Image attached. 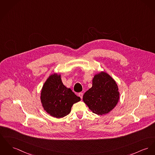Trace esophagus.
Returning <instances> with one entry per match:
<instances>
[{
  "label": "esophagus",
  "mask_w": 155,
  "mask_h": 155,
  "mask_svg": "<svg viewBox=\"0 0 155 155\" xmlns=\"http://www.w3.org/2000/svg\"><path fill=\"white\" fill-rule=\"evenodd\" d=\"M78 95H79V96L81 98V99H82L83 98V93L82 92H80V93H79L78 94Z\"/></svg>",
  "instance_id": "esophagus-1"
}]
</instances>
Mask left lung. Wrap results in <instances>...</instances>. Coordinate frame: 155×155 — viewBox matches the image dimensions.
Masks as SVG:
<instances>
[{
  "instance_id": "left-lung-1",
  "label": "left lung",
  "mask_w": 155,
  "mask_h": 155,
  "mask_svg": "<svg viewBox=\"0 0 155 155\" xmlns=\"http://www.w3.org/2000/svg\"><path fill=\"white\" fill-rule=\"evenodd\" d=\"M120 93L117 83L107 73L101 72L94 75L92 87L86 91L83 101L94 114H108L116 106Z\"/></svg>"
}]
</instances>
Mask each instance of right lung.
<instances>
[{
  "label": "right lung",
  "instance_id": "add662e5",
  "mask_svg": "<svg viewBox=\"0 0 155 155\" xmlns=\"http://www.w3.org/2000/svg\"><path fill=\"white\" fill-rule=\"evenodd\" d=\"M41 100L48 114L54 117L61 118L70 114L73 104L79 102L81 98L63 84L60 74L54 73L44 83Z\"/></svg>",
  "mask_w": 155,
  "mask_h": 155
}]
</instances>
